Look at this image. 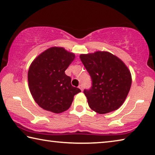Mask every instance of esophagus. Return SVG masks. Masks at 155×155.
<instances>
[{
  "instance_id": "esophagus-1",
  "label": "esophagus",
  "mask_w": 155,
  "mask_h": 155,
  "mask_svg": "<svg viewBox=\"0 0 155 155\" xmlns=\"http://www.w3.org/2000/svg\"><path fill=\"white\" fill-rule=\"evenodd\" d=\"M78 88H79V89H80V90H81V91H83V85H81H81H79V86H78Z\"/></svg>"
}]
</instances>
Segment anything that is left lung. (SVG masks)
<instances>
[{
	"mask_svg": "<svg viewBox=\"0 0 155 155\" xmlns=\"http://www.w3.org/2000/svg\"><path fill=\"white\" fill-rule=\"evenodd\" d=\"M80 59L92 81L91 89L84 90L90 109L100 114L119 109L132 83L130 72L124 63L107 51L81 54Z\"/></svg>",
	"mask_w": 155,
	"mask_h": 155,
	"instance_id": "1",
	"label": "left lung"
}]
</instances>
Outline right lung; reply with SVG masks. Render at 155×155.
Returning a JSON list of instances; mask_svg holds the SVG:
<instances>
[{"label": "right lung", "instance_id": "add662e5", "mask_svg": "<svg viewBox=\"0 0 155 155\" xmlns=\"http://www.w3.org/2000/svg\"><path fill=\"white\" fill-rule=\"evenodd\" d=\"M75 54L63 47H51L33 60L28 71V88L41 108L54 114L66 111L80 89L71 85L65 70Z\"/></svg>", "mask_w": 155, "mask_h": 155}]
</instances>
